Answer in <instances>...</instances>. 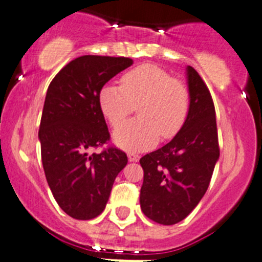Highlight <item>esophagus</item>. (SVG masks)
<instances>
[{"mask_svg":"<svg viewBox=\"0 0 262 262\" xmlns=\"http://www.w3.org/2000/svg\"><path fill=\"white\" fill-rule=\"evenodd\" d=\"M128 158L130 162H138L139 161V155H137V153L134 152H129L128 153Z\"/></svg>","mask_w":262,"mask_h":262,"instance_id":"34e87169","label":"esophagus"}]
</instances>
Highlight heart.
Here are the masks:
<instances>
[{
  "label": "heart",
  "instance_id": "obj_1",
  "mask_svg": "<svg viewBox=\"0 0 262 262\" xmlns=\"http://www.w3.org/2000/svg\"><path fill=\"white\" fill-rule=\"evenodd\" d=\"M102 114L113 126L120 125L137 107L136 120L119 126L114 142L125 150H143L158 138L170 139L180 132L189 113V90L156 64H141L124 73L120 86L106 84L99 95Z\"/></svg>",
  "mask_w": 262,
  "mask_h": 262
}]
</instances>
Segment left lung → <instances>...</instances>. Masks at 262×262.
Instances as JSON below:
<instances>
[{
	"label": "left lung",
	"mask_w": 262,
	"mask_h": 262,
	"mask_svg": "<svg viewBox=\"0 0 262 262\" xmlns=\"http://www.w3.org/2000/svg\"><path fill=\"white\" fill-rule=\"evenodd\" d=\"M186 75L190 105L184 125L172 141L139 160L142 212L163 226L179 223L199 204L219 158L212 95L194 68L187 66Z\"/></svg>",
	"instance_id": "left-lung-1"
}]
</instances>
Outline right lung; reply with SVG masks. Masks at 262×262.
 I'll use <instances>...</instances> for the list:
<instances>
[{
	"mask_svg": "<svg viewBox=\"0 0 262 262\" xmlns=\"http://www.w3.org/2000/svg\"><path fill=\"white\" fill-rule=\"evenodd\" d=\"M125 57L82 55L62 68L50 82L41 114V162L55 202L80 221L104 212L118 173L128 163L110 141L99 95L104 84L130 67Z\"/></svg>",
	"mask_w": 262,
	"mask_h": 262,
	"instance_id": "obj_1",
	"label": "right lung"
}]
</instances>
